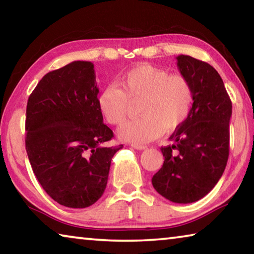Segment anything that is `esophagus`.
<instances>
[{
	"label": "esophagus",
	"instance_id": "esophagus-1",
	"mask_svg": "<svg viewBox=\"0 0 254 254\" xmlns=\"http://www.w3.org/2000/svg\"><path fill=\"white\" fill-rule=\"evenodd\" d=\"M131 147L136 149V150H144L145 148H147V147H145V145H143V144H134V143L131 144Z\"/></svg>",
	"mask_w": 254,
	"mask_h": 254
}]
</instances>
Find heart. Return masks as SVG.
I'll return each instance as SVG.
<instances>
[{
	"label": "heart",
	"instance_id": "1",
	"mask_svg": "<svg viewBox=\"0 0 254 254\" xmlns=\"http://www.w3.org/2000/svg\"><path fill=\"white\" fill-rule=\"evenodd\" d=\"M194 87L186 76L149 64L132 67L120 77L119 86L111 84L98 96V109L107 123L121 126L128 115L131 103L140 102L141 117L120 127L124 141L143 144L174 132L185 123L194 104Z\"/></svg>",
	"mask_w": 254,
	"mask_h": 254
}]
</instances>
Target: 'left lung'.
<instances>
[{"label": "left lung", "mask_w": 254, "mask_h": 254, "mask_svg": "<svg viewBox=\"0 0 254 254\" xmlns=\"http://www.w3.org/2000/svg\"><path fill=\"white\" fill-rule=\"evenodd\" d=\"M177 66L192 84L195 100L188 119L170 135L173 144L161 148L165 161L152 185L168 200L188 204L207 195L224 173L232 102L209 64L179 55Z\"/></svg>", "instance_id": "left-lung-1"}]
</instances>
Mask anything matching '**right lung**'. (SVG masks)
Instances as JSON below:
<instances>
[{
  "label": "right lung",
  "mask_w": 254,
  "mask_h": 254,
  "mask_svg": "<svg viewBox=\"0 0 254 254\" xmlns=\"http://www.w3.org/2000/svg\"><path fill=\"white\" fill-rule=\"evenodd\" d=\"M91 62H72L46 74L29 96L25 149L33 174L51 198L85 208L101 198L112 158L122 144L103 123Z\"/></svg>",
  "instance_id": "right-lung-1"
}]
</instances>
